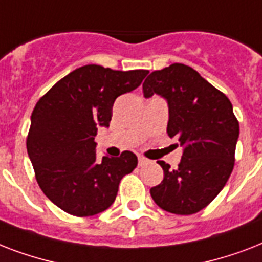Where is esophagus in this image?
Wrapping results in <instances>:
<instances>
[{"label": "esophagus", "mask_w": 262, "mask_h": 262, "mask_svg": "<svg viewBox=\"0 0 262 262\" xmlns=\"http://www.w3.org/2000/svg\"><path fill=\"white\" fill-rule=\"evenodd\" d=\"M148 163V159H145L144 156H139V166H145Z\"/></svg>", "instance_id": "esophagus-1"}]
</instances>
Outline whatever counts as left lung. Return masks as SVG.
<instances>
[{
    "label": "left lung",
    "mask_w": 262,
    "mask_h": 262,
    "mask_svg": "<svg viewBox=\"0 0 262 262\" xmlns=\"http://www.w3.org/2000/svg\"><path fill=\"white\" fill-rule=\"evenodd\" d=\"M145 98L167 99V133L183 149L178 167L163 160V181L151 187L154 201L175 215L205 208L227 183L235 162L239 122L226 95L183 63L154 71L143 84Z\"/></svg>",
    "instance_id": "8db88e82"
}]
</instances>
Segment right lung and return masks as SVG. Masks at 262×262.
<instances>
[{
  "mask_svg": "<svg viewBox=\"0 0 262 262\" xmlns=\"http://www.w3.org/2000/svg\"><path fill=\"white\" fill-rule=\"evenodd\" d=\"M148 71H113L85 65L71 72L39 99L31 115L27 152L39 187L67 213L85 217L114 203L123 175L137 156L96 158L95 136L108 126L119 95L139 87Z\"/></svg>",
  "mask_w": 262,
  "mask_h": 262,
  "instance_id": "1",
  "label": "right lung"
}]
</instances>
